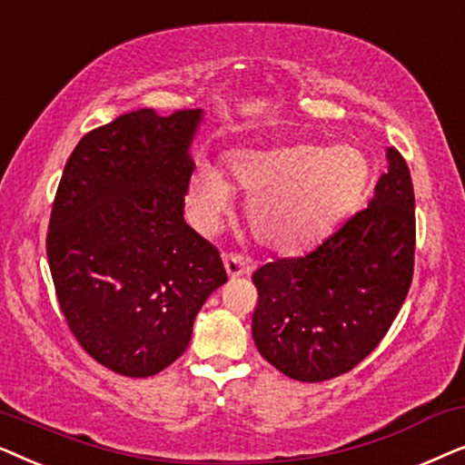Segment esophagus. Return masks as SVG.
Returning <instances> with one entry per match:
<instances>
[{"mask_svg": "<svg viewBox=\"0 0 465 465\" xmlns=\"http://www.w3.org/2000/svg\"><path fill=\"white\" fill-rule=\"evenodd\" d=\"M224 260V269L228 272V277H239V275H245V272H250L253 266L247 262V260L241 256V253H224L222 256Z\"/></svg>", "mask_w": 465, "mask_h": 465, "instance_id": "obj_1", "label": "esophagus"}]
</instances>
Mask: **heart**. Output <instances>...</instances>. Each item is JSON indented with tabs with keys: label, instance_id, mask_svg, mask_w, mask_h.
Masks as SVG:
<instances>
[{
	"label": "heart",
	"instance_id": "obj_1",
	"mask_svg": "<svg viewBox=\"0 0 465 465\" xmlns=\"http://www.w3.org/2000/svg\"><path fill=\"white\" fill-rule=\"evenodd\" d=\"M366 158L353 148L296 143L237 150L226 156V180L209 164L190 183V212L201 231H215L231 212L232 190L247 196V224L260 243L298 253L332 232L364 199Z\"/></svg>",
	"mask_w": 465,
	"mask_h": 465
}]
</instances>
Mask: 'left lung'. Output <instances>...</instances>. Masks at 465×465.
<instances>
[{
  "label": "left lung",
  "instance_id": "left-lung-1",
  "mask_svg": "<svg viewBox=\"0 0 465 465\" xmlns=\"http://www.w3.org/2000/svg\"><path fill=\"white\" fill-rule=\"evenodd\" d=\"M415 266V193L409 164L387 148V171L366 209L313 252L252 275V336L262 358L302 383L360 364L396 320Z\"/></svg>",
  "mask_w": 465,
  "mask_h": 465
}]
</instances>
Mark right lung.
Listing matches in <instances>:
<instances>
[{
  "label": "right lung",
  "instance_id": "right-lung-1",
  "mask_svg": "<svg viewBox=\"0 0 465 465\" xmlns=\"http://www.w3.org/2000/svg\"><path fill=\"white\" fill-rule=\"evenodd\" d=\"M201 118L123 114L80 139L56 188L46 253L61 313L80 347L124 377L173 364L228 279L220 252L183 220Z\"/></svg>",
  "mask_w": 465,
  "mask_h": 465
}]
</instances>
